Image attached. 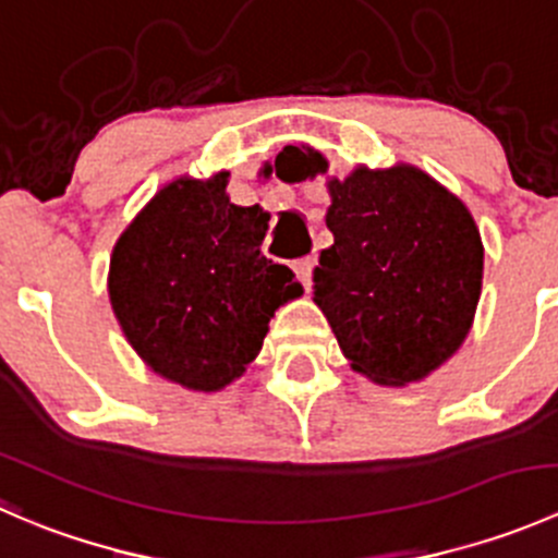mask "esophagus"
I'll return each instance as SVG.
<instances>
[{
	"label": "esophagus",
	"instance_id": "esophagus-1",
	"mask_svg": "<svg viewBox=\"0 0 558 558\" xmlns=\"http://www.w3.org/2000/svg\"><path fill=\"white\" fill-rule=\"evenodd\" d=\"M313 267H315V256H305L294 264L296 278L302 280V286H305V289H311V283H313Z\"/></svg>",
	"mask_w": 558,
	"mask_h": 558
}]
</instances>
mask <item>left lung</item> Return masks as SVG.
I'll return each instance as SVG.
<instances>
[{
    "label": "left lung",
    "mask_w": 558,
    "mask_h": 558,
    "mask_svg": "<svg viewBox=\"0 0 558 558\" xmlns=\"http://www.w3.org/2000/svg\"><path fill=\"white\" fill-rule=\"evenodd\" d=\"M302 159L305 178L326 172L320 154ZM329 194L335 243L313 272L315 302L356 373L380 386L426 378L475 318L483 283L475 221L429 174L404 165L359 167L329 180Z\"/></svg>",
    "instance_id": "left-lung-1"
}]
</instances>
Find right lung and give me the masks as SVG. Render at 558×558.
<instances>
[{
	"label": "right lung",
	"mask_w": 558,
	"mask_h": 558,
	"mask_svg": "<svg viewBox=\"0 0 558 558\" xmlns=\"http://www.w3.org/2000/svg\"><path fill=\"white\" fill-rule=\"evenodd\" d=\"M229 172L165 185L110 258V302L154 373L218 391L262 351L269 318L302 294L286 264L262 253L269 216L227 196Z\"/></svg>",
	"instance_id": "add662e5"
}]
</instances>
